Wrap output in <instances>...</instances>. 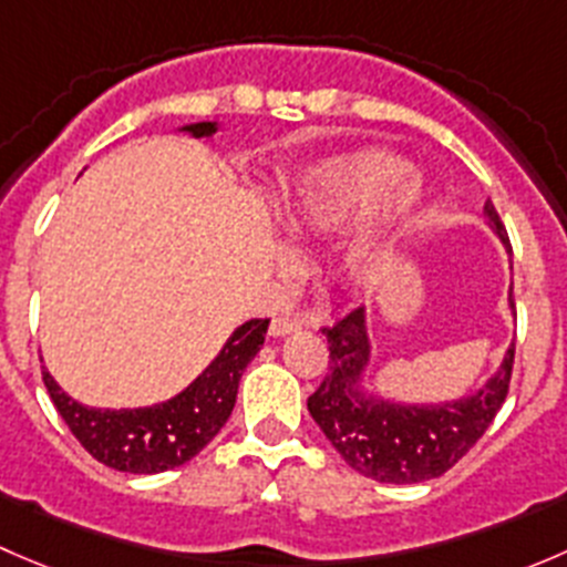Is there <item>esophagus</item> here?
I'll list each match as a JSON object with an SVG mask.
<instances>
[{
    "mask_svg": "<svg viewBox=\"0 0 567 567\" xmlns=\"http://www.w3.org/2000/svg\"><path fill=\"white\" fill-rule=\"evenodd\" d=\"M307 326L305 318H274L271 320V334L274 337H285V334H296Z\"/></svg>",
    "mask_w": 567,
    "mask_h": 567,
    "instance_id": "obj_1",
    "label": "esophagus"
}]
</instances>
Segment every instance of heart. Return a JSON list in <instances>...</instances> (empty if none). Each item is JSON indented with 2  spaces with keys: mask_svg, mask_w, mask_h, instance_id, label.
I'll use <instances>...</instances> for the list:
<instances>
[{
  "mask_svg": "<svg viewBox=\"0 0 567 567\" xmlns=\"http://www.w3.org/2000/svg\"><path fill=\"white\" fill-rule=\"evenodd\" d=\"M409 181L411 164L381 147L329 158L296 181L285 225L296 238L334 236L381 208L342 257L348 282L370 285L390 266L400 236L425 210V197L416 188L396 194Z\"/></svg>",
  "mask_w": 567,
  "mask_h": 567,
  "instance_id": "b5f03b06",
  "label": "heart"
}]
</instances>
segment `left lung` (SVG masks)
<instances>
[{
    "label": "left lung",
    "mask_w": 567,
    "mask_h": 567,
    "mask_svg": "<svg viewBox=\"0 0 567 567\" xmlns=\"http://www.w3.org/2000/svg\"><path fill=\"white\" fill-rule=\"evenodd\" d=\"M485 216L499 241L513 255L499 214L485 203ZM511 307L513 293H511ZM329 340V373L307 398L312 420L342 461L379 483H425L453 468L488 431L511 390L516 342L507 348L502 368L468 398L436 405H403L362 390L370 362L364 310H351L334 326L320 329Z\"/></svg>",
    "instance_id": "obj_1"
}]
</instances>
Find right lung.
<instances>
[{
    "label": "right lung",
    "instance_id": "1",
    "mask_svg": "<svg viewBox=\"0 0 567 567\" xmlns=\"http://www.w3.org/2000/svg\"><path fill=\"white\" fill-rule=\"evenodd\" d=\"M197 140L216 134V123L183 125ZM268 318L233 331L219 357L173 400L147 409H87L60 390L43 368V384L56 411L84 450L104 466L131 474H158L192 461L233 414L247 364L266 340Z\"/></svg>",
    "mask_w": 567,
    "mask_h": 567
}]
</instances>
